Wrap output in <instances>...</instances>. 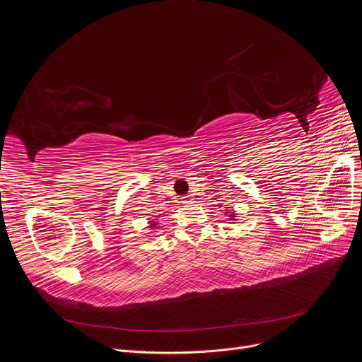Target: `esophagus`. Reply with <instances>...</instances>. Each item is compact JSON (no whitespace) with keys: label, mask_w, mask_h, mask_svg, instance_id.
Masks as SVG:
<instances>
[{"label":"esophagus","mask_w":362,"mask_h":362,"mask_svg":"<svg viewBox=\"0 0 362 362\" xmlns=\"http://www.w3.org/2000/svg\"><path fill=\"white\" fill-rule=\"evenodd\" d=\"M180 199H182V200H180L182 203H190V202L193 200V197H192L190 194H185V196H182Z\"/></svg>","instance_id":"esophagus-1"}]
</instances>
